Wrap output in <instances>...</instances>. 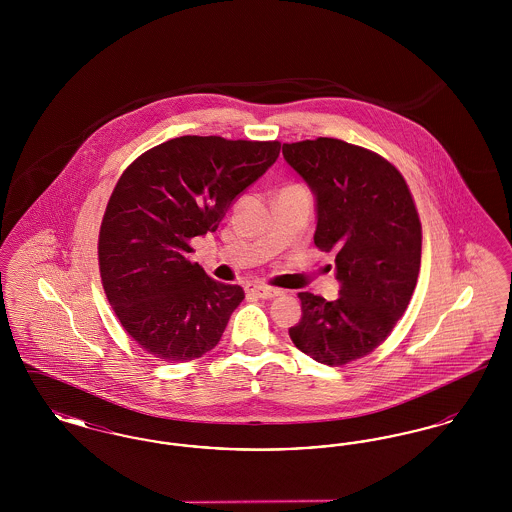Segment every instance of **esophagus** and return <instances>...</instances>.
Listing matches in <instances>:
<instances>
[{
    "mask_svg": "<svg viewBox=\"0 0 512 512\" xmlns=\"http://www.w3.org/2000/svg\"><path fill=\"white\" fill-rule=\"evenodd\" d=\"M245 292L253 293L255 297H263V299H272V297H276V295H280V290H276V288H270V286H257V284H253V286H245Z\"/></svg>",
    "mask_w": 512,
    "mask_h": 512,
    "instance_id": "34e87169",
    "label": "esophagus"
}]
</instances>
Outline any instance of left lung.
I'll list each match as a JSON object with an SVG mask.
<instances>
[{
  "instance_id": "obj_1",
  "label": "left lung",
  "mask_w": 512,
  "mask_h": 512,
  "mask_svg": "<svg viewBox=\"0 0 512 512\" xmlns=\"http://www.w3.org/2000/svg\"><path fill=\"white\" fill-rule=\"evenodd\" d=\"M284 159L317 195L315 245L336 251L340 297L301 292L295 347L328 366L372 353L413 297L422 226L411 190L390 161L336 138L282 146Z\"/></svg>"
}]
</instances>
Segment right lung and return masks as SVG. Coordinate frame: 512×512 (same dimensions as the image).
Segmentation results:
<instances>
[{"label":"right lung","instance_id":"1","mask_svg":"<svg viewBox=\"0 0 512 512\" xmlns=\"http://www.w3.org/2000/svg\"><path fill=\"white\" fill-rule=\"evenodd\" d=\"M278 153L276 140L180 136L122 172L99 228V274L122 328L149 355L188 363L219 343L244 290L192 263L190 240L215 232Z\"/></svg>","mask_w":512,"mask_h":512}]
</instances>
